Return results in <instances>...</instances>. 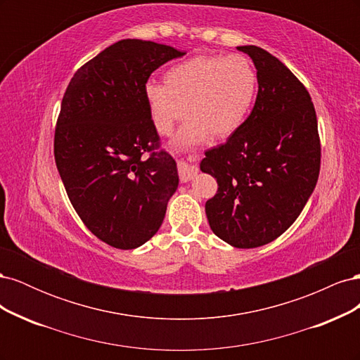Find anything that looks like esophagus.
Segmentation results:
<instances>
[{
	"mask_svg": "<svg viewBox=\"0 0 360 360\" xmlns=\"http://www.w3.org/2000/svg\"><path fill=\"white\" fill-rule=\"evenodd\" d=\"M179 174L181 181H189L198 174V167L188 162H179Z\"/></svg>",
	"mask_w": 360,
	"mask_h": 360,
	"instance_id": "obj_1",
	"label": "esophagus"
}]
</instances>
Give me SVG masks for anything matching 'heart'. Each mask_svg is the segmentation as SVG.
Segmentation results:
<instances>
[{
	"label": "heart",
	"instance_id": "obj_1",
	"mask_svg": "<svg viewBox=\"0 0 360 360\" xmlns=\"http://www.w3.org/2000/svg\"><path fill=\"white\" fill-rule=\"evenodd\" d=\"M257 86L258 75L248 57L198 56L169 68L163 85L148 84L146 102L160 135H169L189 114L177 143L195 146L209 136L236 134L252 108Z\"/></svg>",
	"mask_w": 360,
	"mask_h": 360
}]
</instances>
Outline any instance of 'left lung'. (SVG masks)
<instances>
[{
  "label": "left lung",
  "mask_w": 360,
  "mask_h": 360,
  "mask_svg": "<svg viewBox=\"0 0 360 360\" xmlns=\"http://www.w3.org/2000/svg\"><path fill=\"white\" fill-rule=\"evenodd\" d=\"M237 49L255 64L257 101L226 143L205 151L200 168L217 181L205 202L212 231L250 249L274 242L297 219L319 180L321 147L304 85L267 51Z\"/></svg>",
  "instance_id": "8db88e82"
}]
</instances>
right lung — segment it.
I'll list each match as a JSON object with an SVG mask.
<instances>
[{"mask_svg": "<svg viewBox=\"0 0 360 360\" xmlns=\"http://www.w3.org/2000/svg\"><path fill=\"white\" fill-rule=\"evenodd\" d=\"M184 53L155 41L120 40L78 69L63 96L53 138L60 177L81 221L112 248L150 240L177 191V163L160 150L146 84Z\"/></svg>", "mask_w": 360, "mask_h": 360, "instance_id": "right-lung-1", "label": "right lung"}]
</instances>
